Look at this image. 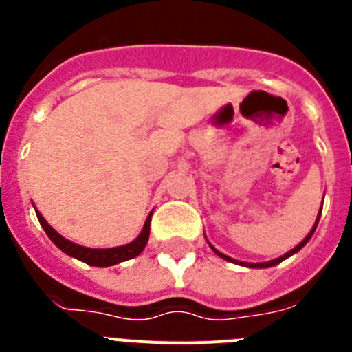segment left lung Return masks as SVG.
Returning a JSON list of instances; mask_svg holds the SVG:
<instances>
[{
	"mask_svg": "<svg viewBox=\"0 0 352 352\" xmlns=\"http://www.w3.org/2000/svg\"><path fill=\"white\" fill-rule=\"evenodd\" d=\"M322 211V210H321ZM319 219H321V213H319V217H317V220H316V226H314V229L312 231H310V234L307 236V238L303 239V241H301L300 245H298V247H294L292 248V250H289L287 254H284V256L282 257H278V259H273V261H268V263H238V261H234V259H231V257H227L226 254H220L219 250H217V248H213V252L214 254H217V256H220L222 257V259H226V261H231V263H238V264H241V266H247V268H270V266H275V264H278V263H282V261L284 259H287V257H291L292 254H296L298 250H301V248L305 247V245H307V241H309L310 238H312V234H314V231H316V227H317V223H319Z\"/></svg>",
	"mask_w": 352,
	"mask_h": 352,
	"instance_id": "obj_1",
	"label": "left lung"
}]
</instances>
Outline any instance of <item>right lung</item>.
Segmentation results:
<instances>
[{
	"label": "right lung",
	"instance_id": "1",
	"mask_svg": "<svg viewBox=\"0 0 352 352\" xmlns=\"http://www.w3.org/2000/svg\"><path fill=\"white\" fill-rule=\"evenodd\" d=\"M38 217L40 226L43 227V231L45 234L51 238L52 243L56 245L58 248L68 254V256L76 257V259L82 261L86 264H91V266H100V268H105V266H113V264L123 263V261L133 259V257H138L142 250H144L146 243H148L149 238V223H151V213L148 214V219H146L144 227H142L141 234L138 238L133 239L132 243L123 245V247H114V248H88V247H80L77 243H72L68 239H65L63 236L58 234V232L49 226L43 217L40 213H36Z\"/></svg>",
	"mask_w": 352,
	"mask_h": 352
}]
</instances>
